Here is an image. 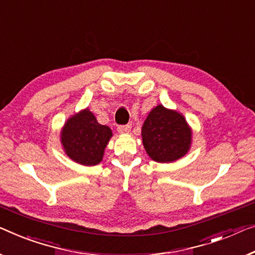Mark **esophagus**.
<instances>
[{"label":"esophagus","instance_id":"obj_1","mask_svg":"<svg viewBox=\"0 0 255 255\" xmlns=\"http://www.w3.org/2000/svg\"><path fill=\"white\" fill-rule=\"evenodd\" d=\"M131 126L130 125H121V126L118 127V131L121 132V134H126V132H129V130H130Z\"/></svg>","mask_w":255,"mask_h":255}]
</instances>
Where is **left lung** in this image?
<instances>
[{"label":"left lung","instance_id":"1","mask_svg":"<svg viewBox=\"0 0 255 255\" xmlns=\"http://www.w3.org/2000/svg\"><path fill=\"white\" fill-rule=\"evenodd\" d=\"M143 145L158 162H170L187 153L191 130L180 113L158 105L150 112L142 127Z\"/></svg>","mask_w":255,"mask_h":255}]
</instances>
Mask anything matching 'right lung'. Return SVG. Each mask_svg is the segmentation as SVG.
I'll return each instance as SVG.
<instances>
[{"label":"right lung","mask_w":255,"mask_h":255,"mask_svg":"<svg viewBox=\"0 0 255 255\" xmlns=\"http://www.w3.org/2000/svg\"><path fill=\"white\" fill-rule=\"evenodd\" d=\"M112 131L97 123L89 110L67 120L62 131V143L66 154L81 165L94 166L101 162Z\"/></svg>","instance_id":"obj_1"}]
</instances>
